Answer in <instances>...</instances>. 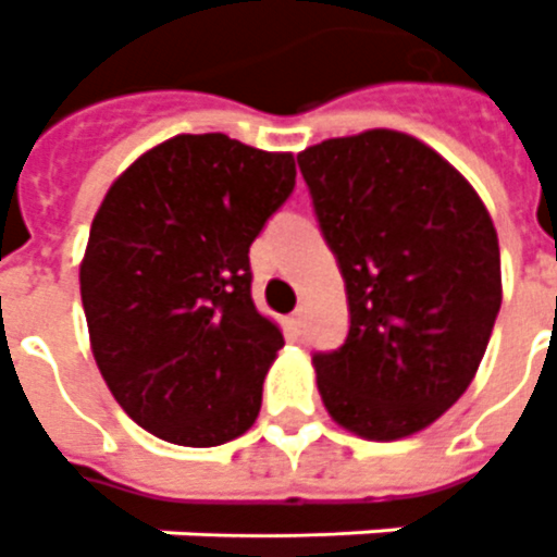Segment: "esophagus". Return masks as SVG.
<instances>
[{
    "instance_id": "obj_1",
    "label": "esophagus",
    "mask_w": 557,
    "mask_h": 557,
    "mask_svg": "<svg viewBox=\"0 0 557 557\" xmlns=\"http://www.w3.org/2000/svg\"><path fill=\"white\" fill-rule=\"evenodd\" d=\"M287 323H290V330L294 333H302V309H297L290 318H287Z\"/></svg>"
}]
</instances>
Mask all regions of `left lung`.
Segmentation results:
<instances>
[{"instance_id":"obj_1","label":"left lung","mask_w":557,"mask_h":557,"mask_svg":"<svg viewBox=\"0 0 557 557\" xmlns=\"http://www.w3.org/2000/svg\"><path fill=\"white\" fill-rule=\"evenodd\" d=\"M348 294L345 345L311 362L335 423L369 441L432 425L474 381L500 309L495 224L435 149L389 128L299 152Z\"/></svg>"}]
</instances>
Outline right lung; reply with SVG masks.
I'll use <instances>...</instances> for the list:
<instances>
[{"label": "right lung", "instance_id": "1", "mask_svg": "<svg viewBox=\"0 0 557 557\" xmlns=\"http://www.w3.org/2000/svg\"><path fill=\"white\" fill-rule=\"evenodd\" d=\"M294 185L290 152L176 134L101 200L81 263L89 342L122 411L161 441L219 447L258 420L285 338L255 309L248 248Z\"/></svg>", "mask_w": 557, "mask_h": 557}]
</instances>
